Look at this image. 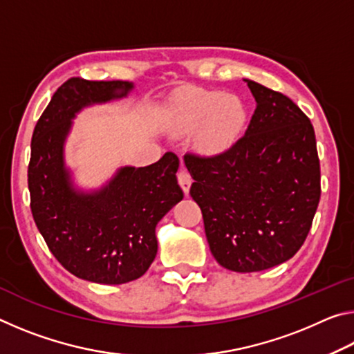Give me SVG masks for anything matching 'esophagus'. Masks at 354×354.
<instances>
[{
  "instance_id": "34e87169",
  "label": "esophagus",
  "mask_w": 354,
  "mask_h": 354,
  "mask_svg": "<svg viewBox=\"0 0 354 354\" xmlns=\"http://www.w3.org/2000/svg\"><path fill=\"white\" fill-rule=\"evenodd\" d=\"M178 183L179 185H181V189L185 195H189V190H190V184H192V178L187 171H185L184 169L179 170L178 173Z\"/></svg>"
}]
</instances>
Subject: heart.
<instances>
[{"label":"heart","mask_w":354,"mask_h":354,"mask_svg":"<svg viewBox=\"0 0 354 354\" xmlns=\"http://www.w3.org/2000/svg\"><path fill=\"white\" fill-rule=\"evenodd\" d=\"M243 104L223 92L181 91L171 98L167 123L175 134H195L203 128L200 148L218 154L237 140L245 124Z\"/></svg>","instance_id":"heart-1"}]
</instances>
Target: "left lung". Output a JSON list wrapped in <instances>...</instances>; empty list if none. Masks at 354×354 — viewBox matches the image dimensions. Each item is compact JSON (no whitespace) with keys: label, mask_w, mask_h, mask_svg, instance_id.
Returning a JSON list of instances; mask_svg holds the SVG:
<instances>
[{"label":"left lung","mask_w":354,"mask_h":354,"mask_svg":"<svg viewBox=\"0 0 354 354\" xmlns=\"http://www.w3.org/2000/svg\"><path fill=\"white\" fill-rule=\"evenodd\" d=\"M243 81L256 100L245 136L212 158L185 154L184 164L215 261L250 273L301 248L320 200V162L303 111L286 95Z\"/></svg>","instance_id":"obj_1"}]
</instances>
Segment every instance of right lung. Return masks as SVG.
Returning a JSON list of instances; mask_svg holds the SVG:
<instances>
[{"instance_id": "obj_1", "label": "right lung", "mask_w": 354, "mask_h": 354, "mask_svg": "<svg viewBox=\"0 0 354 354\" xmlns=\"http://www.w3.org/2000/svg\"><path fill=\"white\" fill-rule=\"evenodd\" d=\"M128 81L71 77L53 95L34 128L28 185L40 234L75 277L98 284L140 278L158 253L156 226L183 200L176 154L148 167H120L100 189L76 187L65 165V142L84 107L127 98Z\"/></svg>"}]
</instances>
